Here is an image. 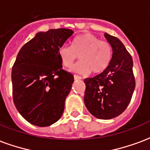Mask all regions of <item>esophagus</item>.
<instances>
[{
	"label": "esophagus",
	"mask_w": 150,
	"mask_h": 150,
	"mask_svg": "<svg viewBox=\"0 0 150 150\" xmlns=\"http://www.w3.org/2000/svg\"><path fill=\"white\" fill-rule=\"evenodd\" d=\"M74 79H75V80H80L81 77H79V75H74Z\"/></svg>",
	"instance_id": "obj_1"
}]
</instances>
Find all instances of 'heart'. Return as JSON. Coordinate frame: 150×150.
Listing matches in <instances>:
<instances>
[{
	"label": "heart",
	"mask_w": 150,
	"mask_h": 150,
	"mask_svg": "<svg viewBox=\"0 0 150 150\" xmlns=\"http://www.w3.org/2000/svg\"><path fill=\"white\" fill-rule=\"evenodd\" d=\"M62 64L71 67L77 57L80 61L73 66L71 71L79 74H100L108 67L112 58V48L108 42L101 41L91 34L75 38L71 46H62L58 50Z\"/></svg>",
	"instance_id": "1"
}]
</instances>
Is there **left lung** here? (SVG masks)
I'll use <instances>...</instances> for the list:
<instances>
[{"label": "left lung", "mask_w": 150, "mask_h": 150, "mask_svg": "<svg viewBox=\"0 0 150 150\" xmlns=\"http://www.w3.org/2000/svg\"><path fill=\"white\" fill-rule=\"evenodd\" d=\"M112 48L110 64L104 72L84 79V104L92 116L101 120L116 117L125 110L135 89L132 59L120 40L105 33Z\"/></svg>", "instance_id": "left-lung-1"}]
</instances>
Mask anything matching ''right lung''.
Segmentation results:
<instances>
[{"label":"right lung","mask_w":150,"mask_h":150,"mask_svg":"<svg viewBox=\"0 0 150 150\" xmlns=\"http://www.w3.org/2000/svg\"><path fill=\"white\" fill-rule=\"evenodd\" d=\"M73 33L64 28L38 32L18 52L12 69L13 98L34 125H51L63 113L74 76L62 70L58 50Z\"/></svg>","instance_id":"add662e5"}]
</instances>
